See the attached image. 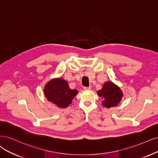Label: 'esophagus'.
I'll return each mask as SVG.
<instances>
[{
	"mask_svg": "<svg viewBox=\"0 0 158 158\" xmlns=\"http://www.w3.org/2000/svg\"><path fill=\"white\" fill-rule=\"evenodd\" d=\"M91 89H92V87L90 86H88V87H86V86H85L84 87V89L85 90H91Z\"/></svg>",
	"mask_w": 158,
	"mask_h": 158,
	"instance_id": "1",
	"label": "esophagus"
}]
</instances>
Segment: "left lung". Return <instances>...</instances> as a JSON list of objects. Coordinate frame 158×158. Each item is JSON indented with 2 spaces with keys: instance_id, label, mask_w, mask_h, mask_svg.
<instances>
[{
  "instance_id": "left-lung-1",
  "label": "left lung",
  "mask_w": 158,
  "mask_h": 158,
  "mask_svg": "<svg viewBox=\"0 0 158 158\" xmlns=\"http://www.w3.org/2000/svg\"><path fill=\"white\" fill-rule=\"evenodd\" d=\"M98 95L102 98V105L106 108L115 107L122 100L123 94L119 87L113 82L105 83L102 89L97 92Z\"/></svg>"
}]
</instances>
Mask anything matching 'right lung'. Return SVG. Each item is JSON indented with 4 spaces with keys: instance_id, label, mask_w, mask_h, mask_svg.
I'll use <instances>...</instances> for the list:
<instances>
[{
    "instance_id": "right-lung-1",
    "label": "right lung",
    "mask_w": 158,
    "mask_h": 158,
    "mask_svg": "<svg viewBox=\"0 0 158 158\" xmlns=\"http://www.w3.org/2000/svg\"><path fill=\"white\" fill-rule=\"evenodd\" d=\"M77 90L69 88L68 83L63 79H52L44 87V94L48 100L60 108H66L77 94Z\"/></svg>"
}]
</instances>
